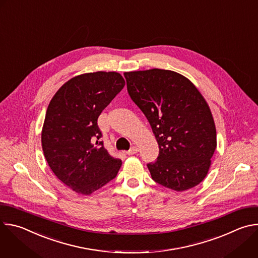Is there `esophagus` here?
I'll list each match as a JSON object with an SVG mask.
<instances>
[{"label": "esophagus", "mask_w": 258, "mask_h": 258, "mask_svg": "<svg viewBox=\"0 0 258 258\" xmlns=\"http://www.w3.org/2000/svg\"><path fill=\"white\" fill-rule=\"evenodd\" d=\"M138 151H139V149L137 148L136 146H134V147H132V148L126 152V154H128V155H134V154L138 153Z\"/></svg>", "instance_id": "obj_1"}]
</instances>
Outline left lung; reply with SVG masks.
<instances>
[{"label":"left lung","mask_w":258,"mask_h":258,"mask_svg":"<svg viewBox=\"0 0 258 258\" xmlns=\"http://www.w3.org/2000/svg\"><path fill=\"white\" fill-rule=\"evenodd\" d=\"M124 78L159 145L157 160L147 164L152 178L176 192L199 185L216 148L215 124L204 97L190 80L171 70L130 71Z\"/></svg>","instance_id":"left-lung-1"}]
</instances>
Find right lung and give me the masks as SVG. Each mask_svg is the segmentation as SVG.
I'll list each match as a JSON object with an SVG mask.
<instances>
[{"instance_id": "right-lung-1", "label": "right lung", "mask_w": 258, "mask_h": 258, "mask_svg": "<svg viewBox=\"0 0 258 258\" xmlns=\"http://www.w3.org/2000/svg\"><path fill=\"white\" fill-rule=\"evenodd\" d=\"M115 71H96L72 78L52 98L42 130V147L55 175L75 192L91 195L113 179L121 160L100 141L97 120L123 89Z\"/></svg>"}]
</instances>
